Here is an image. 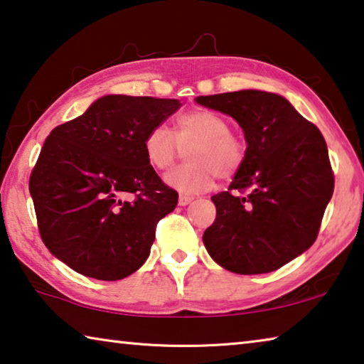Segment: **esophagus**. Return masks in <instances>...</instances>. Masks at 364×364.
Returning a JSON list of instances; mask_svg holds the SVG:
<instances>
[{
  "mask_svg": "<svg viewBox=\"0 0 364 364\" xmlns=\"http://www.w3.org/2000/svg\"><path fill=\"white\" fill-rule=\"evenodd\" d=\"M191 202H193V197H191V196L181 194L180 197H178V204H180V205H188V204H191Z\"/></svg>",
  "mask_w": 364,
  "mask_h": 364,
  "instance_id": "1",
  "label": "esophagus"
}]
</instances>
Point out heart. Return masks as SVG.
<instances>
[{"label": "heart", "instance_id": "1", "mask_svg": "<svg viewBox=\"0 0 364 364\" xmlns=\"http://www.w3.org/2000/svg\"><path fill=\"white\" fill-rule=\"evenodd\" d=\"M189 148V164L171 170L165 183L183 194H197L213 186L217 176L230 180L244 165L247 144L230 130L223 115L208 109H193L173 122V134L154 127L143 139V154L154 170H167L178 157V147Z\"/></svg>", "mask_w": 364, "mask_h": 364}]
</instances>
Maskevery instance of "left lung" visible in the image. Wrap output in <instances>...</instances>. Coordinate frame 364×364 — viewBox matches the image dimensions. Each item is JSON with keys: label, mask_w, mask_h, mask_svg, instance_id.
Listing matches in <instances>:
<instances>
[{"label": "left lung", "mask_w": 364, "mask_h": 364, "mask_svg": "<svg viewBox=\"0 0 364 364\" xmlns=\"http://www.w3.org/2000/svg\"><path fill=\"white\" fill-rule=\"evenodd\" d=\"M196 102L231 115L247 143L230 188L212 197L217 218L202 236L207 252L237 274L281 268L316 241L334 193L321 132L284 97L267 91L197 96Z\"/></svg>", "instance_id": "1"}]
</instances>
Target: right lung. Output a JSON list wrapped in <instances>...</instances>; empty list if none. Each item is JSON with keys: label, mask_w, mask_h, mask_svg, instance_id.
I'll return each instance as SVG.
<instances>
[{"label": "right lung", "mask_w": 364, "mask_h": 364, "mask_svg": "<svg viewBox=\"0 0 364 364\" xmlns=\"http://www.w3.org/2000/svg\"><path fill=\"white\" fill-rule=\"evenodd\" d=\"M178 100L109 95L54 128L30 175L40 236L77 273L117 281L143 267L178 193L143 154L146 133Z\"/></svg>", "instance_id": "add662e5"}]
</instances>
